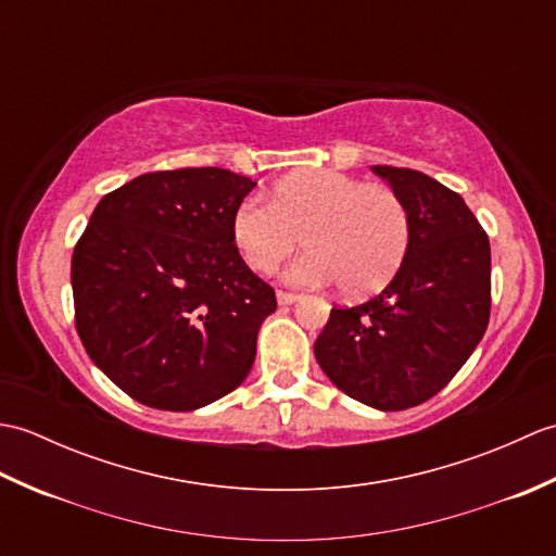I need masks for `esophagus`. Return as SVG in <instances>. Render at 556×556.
Here are the masks:
<instances>
[{
  "label": "esophagus",
  "mask_w": 556,
  "mask_h": 556,
  "mask_svg": "<svg viewBox=\"0 0 556 556\" xmlns=\"http://www.w3.org/2000/svg\"><path fill=\"white\" fill-rule=\"evenodd\" d=\"M296 301H301V296H296V293L277 291V303H279V305H293Z\"/></svg>",
  "instance_id": "esophagus-1"
}]
</instances>
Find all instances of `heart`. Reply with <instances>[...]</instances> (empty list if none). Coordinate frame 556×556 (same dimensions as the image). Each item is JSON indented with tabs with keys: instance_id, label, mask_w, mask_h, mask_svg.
Masks as SVG:
<instances>
[{
	"instance_id": "heart-1",
	"label": "heart",
	"mask_w": 556,
	"mask_h": 556,
	"mask_svg": "<svg viewBox=\"0 0 556 556\" xmlns=\"http://www.w3.org/2000/svg\"><path fill=\"white\" fill-rule=\"evenodd\" d=\"M231 236L255 271L277 269L301 236L305 253L287 267L289 285L317 289L337 281L346 296H368L404 263L410 215L394 188L308 169L277 181L269 203L257 195L241 200Z\"/></svg>"
}]
</instances>
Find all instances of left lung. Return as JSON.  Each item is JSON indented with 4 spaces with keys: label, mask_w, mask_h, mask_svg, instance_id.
Listing matches in <instances>:
<instances>
[{
    "label": "left lung",
    "mask_w": 556,
    "mask_h": 556,
    "mask_svg": "<svg viewBox=\"0 0 556 556\" xmlns=\"http://www.w3.org/2000/svg\"><path fill=\"white\" fill-rule=\"evenodd\" d=\"M404 200L410 245L382 293L332 308L315 358L341 392L377 410L432 399L490 323V239L464 198L432 176L377 164Z\"/></svg>",
    "instance_id": "1"
}]
</instances>
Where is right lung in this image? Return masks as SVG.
Segmentation results:
<instances>
[{
  "label": "right lung",
  "mask_w": 556,
  "mask_h": 556,
  "mask_svg": "<svg viewBox=\"0 0 556 556\" xmlns=\"http://www.w3.org/2000/svg\"><path fill=\"white\" fill-rule=\"evenodd\" d=\"M255 188L219 167L152 172L104 195L71 257L76 329L92 363L160 410L233 392L275 289L243 263L231 217Z\"/></svg>",
  "instance_id": "1"
}]
</instances>
